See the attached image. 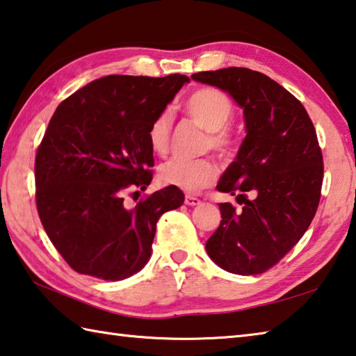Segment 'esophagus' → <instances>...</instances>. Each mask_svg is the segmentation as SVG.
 Wrapping results in <instances>:
<instances>
[{"instance_id":"obj_1","label":"esophagus","mask_w":356,"mask_h":356,"mask_svg":"<svg viewBox=\"0 0 356 356\" xmlns=\"http://www.w3.org/2000/svg\"><path fill=\"white\" fill-rule=\"evenodd\" d=\"M185 204L188 205V207H195V205H199V204H200V199L196 197V196L186 195V196H185Z\"/></svg>"}]
</instances>
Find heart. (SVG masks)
I'll list each match as a JSON object with an SVG mask.
<instances>
[{
  "mask_svg": "<svg viewBox=\"0 0 356 356\" xmlns=\"http://www.w3.org/2000/svg\"><path fill=\"white\" fill-rule=\"evenodd\" d=\"M184 111L190 118L209 132L207 146L229 157L234 151V135L225 124L234 113L232 101L222 92L211 87H202L193 92L184 102ZM171 115L161 112L147 131L151 149L156 154H165L170 147ZM218 166L210 159L180 160L172 159L159 168L160 184L174 188L195 193L215 182Z\"/></svg>",
  "mask_w": 356,
  "mask_h": 356,
  "instance_id": "b5f03b06",
  "label": "heart"
}]
</instances>
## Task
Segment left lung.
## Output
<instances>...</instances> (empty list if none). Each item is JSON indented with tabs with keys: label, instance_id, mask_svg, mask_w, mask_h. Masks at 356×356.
Wrapping results in <instances>:
<instances>
[{
	"label": "left lung",
	"instance_id": "8db88e82",
	"mask_svg": "<svg viewBox=\"0 0 356 356\" xmlns=\"http://www.w3.org/2000/svg\"><path fill=\"white\" fill-rule=\"evenodd\" d=\"M191 79L229 93L248 132L216 185L244 205L219 204L222 219L207 254L227 273L261 274L294 248L318 210L324 165L314 126L299 99L258 71L230 67Z\"/></svg>",
	"mask_w": 356,
	"mask_h": 356
}]
</instances>
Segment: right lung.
Here are the masks:
<instances>
[{
    "label": "right lung",
    "mask_w": 356,
    "mask_h": 356,
    "mask_svg": "<svg viewBox=\"0 0 356 356\" xmlns=\"http://www.w3.org/2000/svg\"><path fill=\"white\" fill-rule=\"evenodd\" d=\"M185 82L184 74H112L56 108L35 156V200L44 232L76 273L108 282L137 274L151 258L159 218L184 204L174 186L135 207L124 193L151 184L147 131Z\"/></svg>",
    "instance_id": "add662e5"
}]
</instances>
